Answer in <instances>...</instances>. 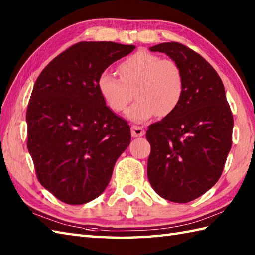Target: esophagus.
<instances>
[{"label":"esophagus","mask_w":255,"mask_h":255,"mask_svg":"<svg viewBox=\"0 0 255 255\" xmlns=\"http://www.w3.org/2000/svg\"><path fill=\"white\" fill-rule=\"evenodd\" d=\"M144 129L142 127H139V126H132L131 127V136L137 138V137H142L144 136Z\"/></svg>","instance_id":"1"}]
</instances>
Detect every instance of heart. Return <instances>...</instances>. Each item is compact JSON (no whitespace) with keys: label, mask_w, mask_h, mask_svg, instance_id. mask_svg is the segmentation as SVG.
Instances as JSON below:
<instances>
[{"label":"heart","mask_w":255,"mask_h":255,"mask_svg":"<svg viewBox=\"0 0 255 255\" xmlns=\"http://www.w3.org/2000/svg\"><path fill=\"white\" fill-rule=\"evenodd\" d=\"M119 77L103 72L96 81L99 94L111 111L121 113L131 102L126 117L142 124L159 115L165 117L180 105L184 94V75L181 67L155 53L139 50L119 63Z\"/></svg>","instance_id":"obj_1"}]
</instances>
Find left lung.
I'll return each mask as SVG.
<instances>
[{"mask_svg":"<svg viewBox=\"0 0 255 255\" xmlns=\"http://www.w3.org/2000/svg\"><path fill=\"white\" fill-rule=\"evenodd\" d=\"M150 50L181 67L185 89L176 110L145 133L151 144L148 178L162 198L188 203L219 180L231 149L234 117L223 81L202 56L174 41Z\"/></svg>","mask_w":255,"mask_h":255,"instance_id":"1","label":"left lung"}]
</instances>
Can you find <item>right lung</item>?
Returning a JSON list of instances; mask_svg holds the SVG:
<instances>
[{"mask_svg": "<svg viewBox=\"0 0 255 255\" xmlns=\"http://www.w3.org/2000/svg\"><path fill=\"white\" fill-rule=\"evenodd\" d=\"M136 46L81 41L42 70L26 113L27 148L38 181L61 202L99 197L130 143V127L99 94L96 81Z\"/></svg>", "mask_w": 255, "mask_h": 255, "instance_id": "obj_1", "label": "right lung"}]
</instances>
